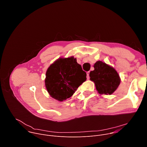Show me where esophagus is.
Wrapping results in <instances>:
<instances>
[{
    "instance_id": "1",
    "label": "esophagus",
    "mask_w": 147,
    "mask_h": 147,
    "mask_svg": "<svg viewBox=\"0 0 147 147\" xmlns=\"http://www.w3.org/2000/svg\"><path fill=\"white\" fill-rule=\"evenodd\" d=\"M90 71H87V79L88 80V79H90Z\"/></svg>"
}]
</instances>
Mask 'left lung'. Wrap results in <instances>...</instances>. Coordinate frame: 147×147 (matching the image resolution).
I'll return each mask as SVG.
<instances>
[{"label": "left lung", "instance_id": "left-lung-1", "mask_svg": "<svg viewBox=\"0 0 147 147\" xmlns=\"http://www.w3.org/2000/svg\"><path fill=\"white\" fill-rule=\"evenodd\" d=\"M94 70L90 73V80L95 82L99 94L111 95L119 87L120 80L117 71L105 63L98 61L94 64Z\"/></svg>", "mask_w": 147, "mask_h": 147}]
</instances>
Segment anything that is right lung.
<instances>
[{"instance_id": "1", "label": "right lung", "mask_w": 147, "mask_h": 147, "mask_svg": "<svg viewBox=\"0 0 147 147\" xmlns=\"http://www.w3.org/2000/svg\"><path fill=\"white\" fill-rule=\"evenodd\" d=\"M87 73L73 57L60 58L48 69L45 86L50 95L63 101L71 97L84 82Z\"/></svg>"}]
</instances>
